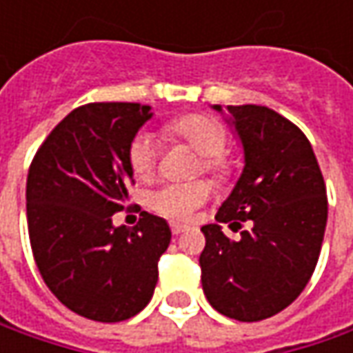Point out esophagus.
<instances>
[{"instance_id":"esophagus-1","label":"esophagus","mask_w":353,"mask_h":353,"mask_svg":"<svg viewBox=\"0 0 353 353\" xmlns=\"http://www.w3.org/2000/svg\"><path fill=\"white\" fill-rule=\"evenodd\" d=\"M184 230H186V225H183V224H174V222L170 224V232H172L174 236H179V234H183Z\"/></svg>"}]
</instances>
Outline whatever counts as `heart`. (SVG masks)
I'll return each mask as SVG.
<instances>
[{"mask_svg": "<svg viewBox=\"0 0 353 353\" xmlns=\"http://www.w3.org/2000/svg\"><path fill=\"white\" fill-rule=\"evenodd\" d=\"M172 139H183L194 147L202 155V167L214 174H224L228 163L224 159L228 135L225 129L208 116H184L170 121L165 128ZM129 167L135 176L149 179L159 163V141L153 133L141 131L129 145ZM210 196L208 184L202 181L194 183H169L159 186L147 194V206L157 214L170 220H188L196 208H200Z\"/></svg>", "mask_w": 353, "mask_h": 353, "instance_id": "heart-1", "label": "heart"}]
</instances>
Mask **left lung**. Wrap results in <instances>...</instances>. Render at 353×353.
<instances>
[{
	"mask_svg": "<svg viewBox=\"0 0 353 353\" xmlns=\"http://www.w3.org/2000/svg\"><path fill=\"white\" fill-rule=\"evenodd\" d=\"M224 116L243 169L218 224L202 225V291L220 314L257 322L287 308L312 277L328 218L326 184L305 133L289 119L265 105H228ZM243 221L250 228L239 240L219 225Z\"/></svg>",
	"mask_w": 353,
	"mask_h": 353,
	"instance_id": "left-lung-1",
	"label": "left lung"
}]
</instances>
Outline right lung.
Masks as SVG:
<instances>
[{"label": "right lung", "mask_w": 353, "mask_h": 353, "mask_svg": "<svg viewBox=\"0 0 353 353\" xmlns=\"http://www.w3.org/2000/svg\"><path fill=\"white\" fill-rule=\"evenodd\" d=\"M151 105L86 103L37 151L27 176V224L41 277L66 308L96 322H121L149 305L167 220L143 212L135 228L114 225L133 183L129 145Z\"/></svg>", "instance_id": "obj_1"}]
</instances>
